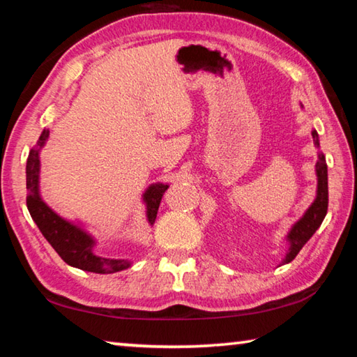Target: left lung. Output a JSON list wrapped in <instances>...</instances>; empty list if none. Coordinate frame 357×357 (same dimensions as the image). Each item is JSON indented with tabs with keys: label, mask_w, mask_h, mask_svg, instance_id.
<instances>
[{
	"label": "left lung",
	"mask_w": 357,
	"mask_h": 357,
	"mask_svg": "<svg viewBox=\"0 0 357 357\" xmlns=\"http://www.w3.org/2000/svg\"><path fill=\"white\" fill-rule=\"evenodd\" d=\"M312 137H313V140H315L317 146H319L317 130H312ZM317 176H318L317 198H315V202L312 203V206L307 209L305 215L302 217V219L291 228V231H289V234H288L289 252L287 253L285 259H283V264L293 261L296 255L301 252L302 247L305 245L307 241L313 236V233H315L319 228V225H321L324 215H326V213H328V203H329L328 165H326L323 154L318 155Z\"/></svg>",
	"instance_id": "8db88e82"
}]
</instances>
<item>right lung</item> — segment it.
<instances>
[{"label":"right lung","instance_id":"obj_1","mask_svg":"<svg viewBox=\"0 0 357 357\" xmlns=\"http://www.w3.org/2000/svg\"><path fill=\"white\" fill-rule=\"evenodd\" d=\"M48 137V130H44L39 137L38 146H44ZM39 149L33 148L29 151L26 160V206L29 214H31L36 225L39 227L40 233L55 249V252L61 257L69 266L74 268L88 271V273L96 274H112L123 271L129 266L124 259H110L102 258L93 253L94 241L88 236L86 233L82 231L72 223L66 222L58 214L47 206L40 200L39 189ZM168 189L167 184H154L144 193V202L148 208V220L153 225L157 215V209L162 202L165 190Z\"/></svg>","mask_w":357,"mask_h":357}]
</instances>
